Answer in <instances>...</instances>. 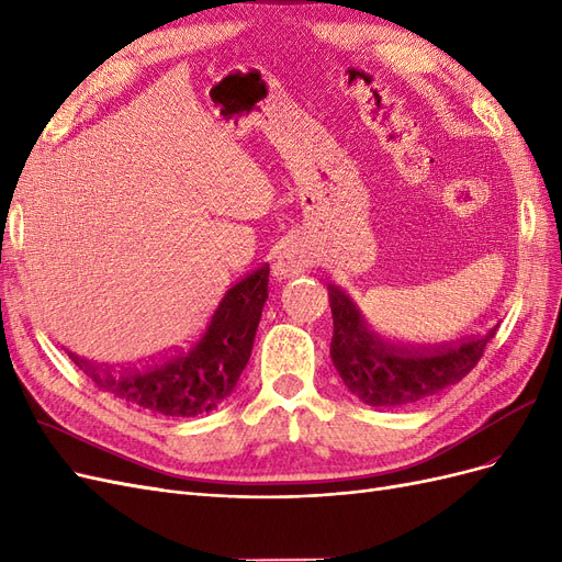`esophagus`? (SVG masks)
<instances>
[{
	"instance_id": "esophagus-1",
	"label": "esophagus",
	"mask_w": 562,
	"mask_h": 562,
	"mask_svg": "<svg viewBox=\"0 0 562 562\" xmlns=\"http://www.w3.org/2000/svg\"><path fill=\"white\" fill-rule=\"evenodd\" d=\"M303 257L294 249H286L278 257V261L273 263V276L278 280H286V278H296L299 273H303Z\"/></svg>"
}]
</instances>
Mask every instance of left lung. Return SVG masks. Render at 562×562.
<instances>
[{"mask_svg":"<svg viewBox=\"0 0 562 562\" xmlns=\"http://www.w3.org/2000/svg\"><path fill=\"white\" fill-rule=\"evenodd\" d=\"M329 305L334 367L348 392L375 408L418 404L460 383L499 327L443 346H400L375 334L359 305L336 284H329Z\"/></svg>","mask_w":562,"mask_h":562,"instance_id":"left-lung-1","label":"left lung"}]
</instances>
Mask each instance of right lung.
Listing matches in <instances>:
<instances>
[{
	"mask_svg": "<svg viewBox=\"0 0 562 562\" xmlns=\"http://www.w3.org/2000/svg\"><path fill=\"white\" fill-rule=\"evenodd\" d=\"M268 273L266 263L235 282L189 348L147 367L114 373L77 355L69 357L102 392L128 406L170 418L210 413L228 400L247 367L268 299Z\"/></svg>",
	"mask_w": 562,
	"mask_h": 562,
	"instance_id": "add662e5",
	"label": "right lung"
}]
</instances>
